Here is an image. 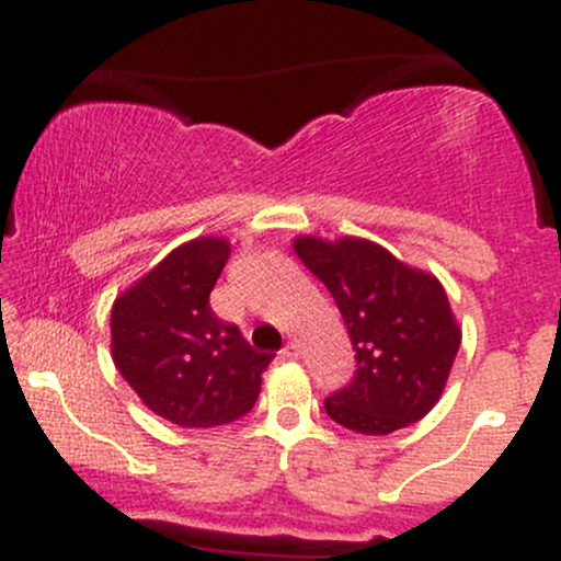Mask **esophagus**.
Here are the masks:
<instances>
[{
    "mask_svg": "<svg viewBox=\"0 0 561 561\" xmlns=\"http://www.w3.org/2000/svg\"><path fill=\"white\" fill-rule=\"evenodd\" d=\"M282 356L289 358V362H295V358L300 356V345L298 343H287L285 347H282Z\"/></svg>",
    "mask_w": 561,
    "mask_h": 561,
    "instance_id": "obj_1",
    "label": "esophagus"
}]
</instances>
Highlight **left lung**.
I'll use <instances>...</instances> for the list:
<instances>
[{"mask_svg":"<svg viewBox=\"0 0 561 561\" xmlns=\"http://www.w3.org/2000/svg\"><path fill=\"white\" fill-rule=\"evenodd\" d=\"M293 248L332 293L356 351V377L324 401L330 420L362 435L420 422L440 401L461 345L437 276L362 237L302 234Z\"/></svg>","mask_w":561,"mask_h":561,"instance_id":"8db88e82","label":"left lung"}]
</instances>
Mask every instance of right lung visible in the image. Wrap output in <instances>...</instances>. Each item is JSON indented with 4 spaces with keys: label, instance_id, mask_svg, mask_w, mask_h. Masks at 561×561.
<instances>
[{
    "label": "right lung",
    "instance_id": "add662e5",
    "mask_svg": "<svg viewBox=\"0 0 561 561\" xmlns=\"http://www.w3.org/2000/svg\"><path fill=\"white\" fill-rule=\"evenodd\" d=\"M229 250L224 237L179 244L113 302V364L152 414L179 427H218L248 414L274 358L255 353L210 308Z\"/></svg>",
    "mask_w": 561,
    "mask_h": 561
}]
</instances>
